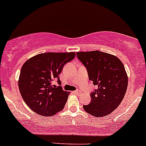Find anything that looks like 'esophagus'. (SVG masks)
I'll return each instance as SVG.
<instances>
[{
    "label": "esophagus",
    "instance_id": "1",
    "mask_svg": "<svg viewBox=\"0 0 146 146\" xmlns=\"http://www.w3.org/2000/svg\"><path fill=\"white\" fill-rule=\"evenodd\" d=\"M75 93H76V94H78V95H79V94H82V91H80V90H76V91H75Z\"/></svg>",
    "mask_w": 146,
    "mask_h": 146
}]
</instances>
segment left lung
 <instances>
[{
    "mask_svg": "<svg viewBox=\"0 0 146 146\" xmlns=\"http://www.w3.org/2000/svg\"><path fill=\"white\" fill-rule=\"evenodd\" d=\"M77 56L87 69L89 80L98 86L90 94V104L83 108L96 117L110 114L119 106L127 91L124 65L115 55L98 50L78 52Z\"/></svg>",
    "mask_w": 146,
    "mask_h": 146,
    "instance_id": "1",
    "label": "left lung"
}]
</instances>
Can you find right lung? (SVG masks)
Returning <instances> with one entry per match:
<instances>
[{
    "label": "right lung",
    "mask_w": 146,
    "mask_h": 146,
    "mask_svg": "<svg viewBox=\"0 0 146 146\" xmlns=\"http://www.w3.org/2000/svg\"><path fill=\"white\" fill-rule=\"evenodd\" d=\"M76 52H45L28 60L21 69L19 88L26 105L37 114L55 115L62 111L69 92L52 82L57 80L65 64L73 60Z\"/></svg>",
    "instance_id": "1"
}]
</instances>
